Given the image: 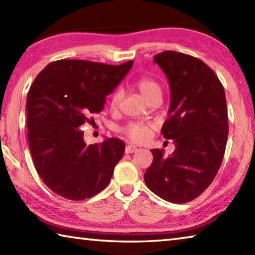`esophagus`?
I'll use <instances>...</instances> for the list:
<instances>
[{"instance_id": "1", "label": "esophagus", "mask_w": 255, "mask_h": 255, "mask_svg": "<svg viewBox=\"0 0 255 255\" xmlns=\"http://www.w3.org/2000/svg\"><path fill=\"white\" fill-rule=\"evenodd\" d=\"M137 149H138V148L136 147L135 145H128V146H126V149H125V153H126V154H131V153H135Z\"/></svg>"}]
</instances>
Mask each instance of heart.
Instances as JSON below:
<instances>
[{"label": "heart", "mask_w": 255, "mask_h": 255, "mask_svg": "<svg viewBox=\"0 0 255 255\" xmlns=\"http://www.w3.org/2000/svg\"><path fill=\"white\" fill-rule=\"evenodd\" d=\"M137 89L139 90L146 100H152L154 97L161 96V86L156 81L149 77H141V79L136 82ZM120 100H122V91L117 90L111 96L110 105L112 108H116ZM153 126L147 123H130L123 129V132L126 135L129 139L135 141V143H144L149 138L152 133Z\"/></svg>", "instance_id": "b5f03b06"}]
</instances>
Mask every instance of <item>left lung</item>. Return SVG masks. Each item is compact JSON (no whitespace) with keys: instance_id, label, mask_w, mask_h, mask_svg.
<instances>
[{"instance_id":"1","label":"left lung","mask_w":255,"mask_h":255,"mask_svg":"<svg viewBox=\"0 0 255 255\" xmlns=\"http://www.w3.org/2000/svg\"><path fill=\"white\" fill-rule=\"evenodd\" d=\"M154 62L170 84L169 118L161 132L175 149L170 156L152 149L144 180L162 199L184 204L209 187L222 165L228 136L225 91L215 72L192 56L166 50Z\"/></svg>"}]
</instances>
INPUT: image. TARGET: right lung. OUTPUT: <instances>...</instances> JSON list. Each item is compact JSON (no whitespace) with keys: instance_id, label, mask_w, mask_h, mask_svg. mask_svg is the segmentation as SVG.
<instances>
[{"instance_id":"1","label":"right lung","mask_w":255,"mask_h":255,"mask_svg":"<svg viewBox=\"0 0 255 255\" xmlns=\"http://www.w3.org/2000/svg\"><path fill=\"white\" fill-rule=\"evenodd\" d=\"M133 62L122 65L60 59L47 65L27 97V128L34 167L51 191L70 200H83L102 191L122 159L125 143L106 138L86 145L84 123L94 122L106 97L114 91Z\"/></svg>"}]
</instances>
